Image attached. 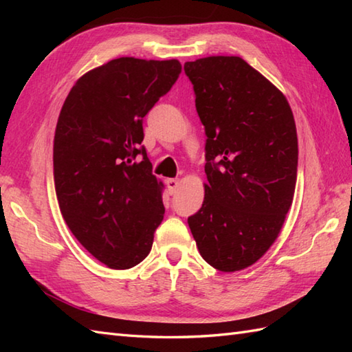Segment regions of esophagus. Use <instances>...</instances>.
I'll use <instances>...</instances> for the list:
<instances>
[{
    "label": "esophagus",
    "mask_w": 352,
    "mask_h": 352,
    "mask_svg": "<svg viewBox=\"0 0 352 352\" xmlns=\"http://www.w3.org/2000/svg\"><path fill=\"white\" fill-rule=\"evenodd\" d=\"M166 186H168V190L170 195H174L178 189V186H180V180H177V178H168Z\"/></svg>",
    "instance_id": "1"
}]
</instances>
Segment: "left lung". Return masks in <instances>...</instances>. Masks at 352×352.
Returning <instances> with one entry per match:
<instances>
[{
	"label": "left lung",
	"instance_id": "obj_1",
	"mask_svg": "<svg viewBox=\"0 0 352 352\" xmlns=\"http://www.w3.org/2000/svg\"><path fill=\"white\" fill-rule=\"evenodd\" d=\"M206 130L204 203L188 223L208 265L248 267L278 237L294 201L298 138L289 102L236 56L186 62Z\"/></svg>",
	"mask_w": 352,
	"mask_h": 352
}]
</instances>
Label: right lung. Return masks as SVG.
<instances>
[{
    "instance_id": "obj_1",
    "label": "right lung",
    "mask_w": 352,
    "mask_h": 352,
    "mask_svg": "<svg viewBox=\"0 0 352 352\" xmlns=\"http://www.w3.org/2000/svg\"><path fill=\"white\" fill-rule=\"evenodd\" d=\"M180 72L175 58H115L78 78L58 115V207L77 241L111 269L140 263L163 221V183L140 145L142 124Z\"/></svg>"
}]
</instances>
